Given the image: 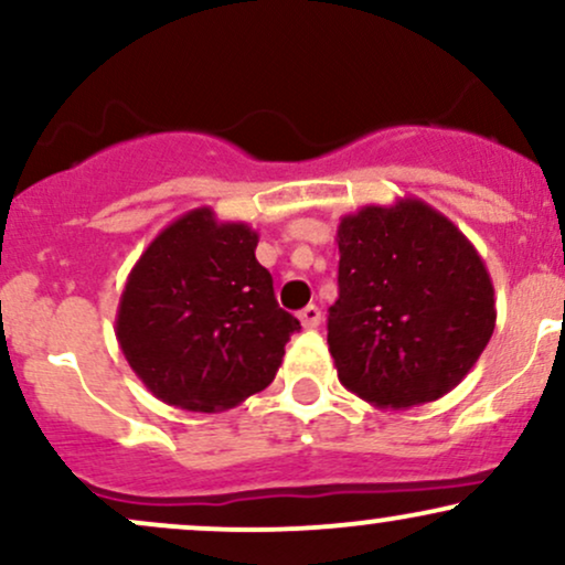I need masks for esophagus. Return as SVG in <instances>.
<instances>
[{
  "label": "esophagus",
  "instance_id": "1",
  "mask_svg": "<svg viewBox=\"0 0 565 565\" xmlns=\"http://www.w3.org/2000/svg\"><path fill=\"white\" fill-rule=\"evenodd\" d=\"M297 316H300V323L305 329H313V327H319V323H321V310L316 308V305H305V308Z\"/></svg>",
  "mask_w": 565,
  "mask_h": 565
}]
</instances>
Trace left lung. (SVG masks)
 <instances>
[{
    "label": "left lung",
    "mask_w": 565,
    "mask_h": 565,
    "mask_svg": "<svg viewBox=\"0 0 565 565\" xmlns=\"http://www.w3.org/2000/svg\"><path fill=\"white\" fill-rule=\"evenodd\" d=\"M337 246L327 342L342 385L377 408L454 391L497 323L494 287L468 236L425 201L398 199L342 217Z\"/></svg>",
    "instance_id": "8db88e82"
}]
</instances>
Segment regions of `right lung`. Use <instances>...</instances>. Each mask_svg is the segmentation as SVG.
Returning a JSON list of instances; mask_svg holds the SVG:
<instances>
[{
	"label": "right lung",
	"mask_w": 565,
	"mask_h": 565,
	"mask_svg": "<svg viewBox=\"0 0 565 565\" xmlns=\"http://www.w3.org/2000/svg\"><path fill=\"white\" fill-rule=\"evenodd\" d=\"M255 249L257 231L199 206L167 225L129 270L116 340L159 401L223 412L274 382L300 321L278 308Z\"/></svg>",
	"instance_id": "obj_1"
}]
</instances>
